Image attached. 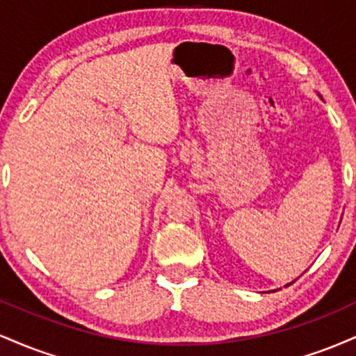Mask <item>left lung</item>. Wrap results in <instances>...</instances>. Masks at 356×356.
Returning <instances> with one entry per match:
<instances>
[{
    "label": "left lung",
    "instance_id": "obj_1",
    "mask_svg": "<svg viewBox=\"0 0 356 356\" xmlns=\"http://www.w3.org/2000/svg\"><path fill=\"white\" fill-rule=\"evenodd\" d=\"M289 284H291V283H288V284H286V286H289Z\"/></svg>",
    "mask_w": 356,
    "mask_h": 356
}]
</instances>
